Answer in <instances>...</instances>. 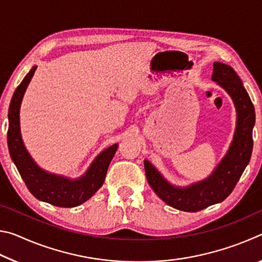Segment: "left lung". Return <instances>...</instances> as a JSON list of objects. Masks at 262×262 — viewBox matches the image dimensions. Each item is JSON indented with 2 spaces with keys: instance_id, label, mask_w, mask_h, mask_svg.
Masks as SVG:
<instances>
[{
  "instance_id": "1",
  "label": "left lung",
  "mask_w": 262,
  "mask_h": 262,
  "mask_svg": "<svg viewBox=\"0 0 262 262\" xmlns=\"http://www.w3.org/2000/svg\"><path fill=\"white\" fill-rule=\"evenodd\" d=\"M211 81L231 97L237 112L233 139L227 154L207 178L187 186L171 184L148 159H144L148 183L166 205L178 210L195 212L227 199L250 163L255 123V111L242 79L229 64L214 62Z\"/></svg>"
}]
</instances>
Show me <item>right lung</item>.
<instances>
[{
	"instance_id": "1",
	"label": "right lung",
	"mask_w": 262,
	"mask_h": 262,
	"mask_svg": "<svg viewBox=\"0 0 262 262\" xmlns=\"http://www.w3.org/2000/svg\"><path fill=\"white\" fill-rule=\"evenodd\" d=\"M35 69L37 66L32 67L16 89L9 106V152L20 177L34 198L56 207H76L88 201L103 186L110 163L118 150V143L104 149L92 161L85 173L76 179L51 173L39 166L28 151L21 139L19 121L21 100Z\"/></svg>"
}]
</instances>
